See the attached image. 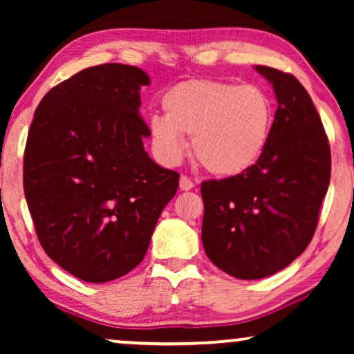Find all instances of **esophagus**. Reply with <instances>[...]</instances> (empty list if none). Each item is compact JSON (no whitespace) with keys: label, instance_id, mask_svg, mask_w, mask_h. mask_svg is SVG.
<instances>
[{"label":"esophagus","instance_id":"1","mask_svg":"<svg viewBox=\"0 0 354 354\" xmlns=\"http://www.w3.org/2000/svg\"><path fill=\"white\" fill-rule=\"evenodd\" d=\"M178 187H180L182 192H188V190H192L195 185H193V182L187 176H182L180 180H178Z\"/></svg>","mask_w":354,"mask_h":354}]
</instances>
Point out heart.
Segmentation results:
<instances>
[{
  "instance_id": "b5f03b06",
  "label": "heart",
  "mask_w": 354,
  "mask_h": 354,
  "mask_svg": "<svg viewBox=\"0 0 354 354\" xmlns=\"http://www.w3.org/2000/svg\"><path fill=\"white\" fill-rule=\"evenodd\" d=\"M164 115L149 122L153 147L162 161L176 164L192 137L198 162L216 176H240L268 147L275 108L259 85L195 79L182 82L162 98Z\"/></svg>"
}]
</instances>
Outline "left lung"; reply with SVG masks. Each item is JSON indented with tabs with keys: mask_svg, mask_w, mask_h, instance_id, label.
<instances>
[{
	"mask_svg": "<svg viewBox=\"0 0 354 354\" xmlns=\"http://www.w3.org/2000/svg\"><path fill=\"white\" fill-rule=\"evenodd\" d=\"M277 111L263 156L248 171L201 183V240L217 268L258 280L306 250L330 182V147L311 96L292 74L256 66Z\"/></svg>",
	"mask_w": 354,
	"mask_h": 354,
	"instance_id": "8db88e82",
	"label": "left lung"
}]
</instances>
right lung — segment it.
Listing matches in <instances>:
<instances>
[{"mask_svg": "<svg viewBox=\"0 0 354 354\" xmlns=\"http://www.w3.org/2000/svg\"><path fill=\"white\" fill-rule=\"evenodd\" d=\"M145 71L101 64L43 96L24 153V192L46 254L91 283L142 263L178 174L145 151Z\"/></svg>", "mask_w": 354, "mask_h": 354, "instance_id": "1", "label": "right lung"}]
</instances>
